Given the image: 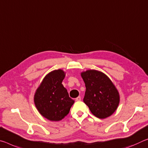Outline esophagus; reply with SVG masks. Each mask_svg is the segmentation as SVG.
<instances>
[{
    "label": "esophagus",
    "instance_id": "1",
    "mask_svg": "<svg viewBox=\"0 0 148 148\" xmlns=\"http://www.w3.org/2000/svg\"><path fill=\"white\" fill-rule=\"evenodd\" d=\"M76 101H81V97H80V96H78V97L76 98Z\"/></svg>",
    "mask_w": 148,
    "mask_h": 148
}]
</instances>
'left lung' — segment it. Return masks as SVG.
<instances>
[{"mask_svg":"<svg viewBox=\"0 0 148 148\" xmlns=\"http://www.w3.org/2000/svg\"><path fill=\"white\" fill-rule=\"evenodd\" d=\"M85 83L84 102L93 115L105 119L116 111L120 95L116 87L106 74L96 70H88L81 73Z\"/></svg>","mask_w":148,"mask_h":148,"instance_id":"8db88e82","label":"left lung"}]
</instances>
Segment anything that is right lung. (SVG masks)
Segmentation results:
<instances>
[{
  "instance_id": "obj_1",
  "label": "right lung",
  "mask_w": 148,
  "mask_h": 148,
  "mask_svg": "<svg viewBox=\"0 0 148 148\" xmlns=\"http://www.w3.org/2000/svg\"><path fill=\"white\" fill-rule=\"evenodd\" d=\"M65 72L55 70L45 76L34 95V103L39 113L51 121L62 120L69 113L74 100L62 84Z\"/></svg>"
}]
</instances>
